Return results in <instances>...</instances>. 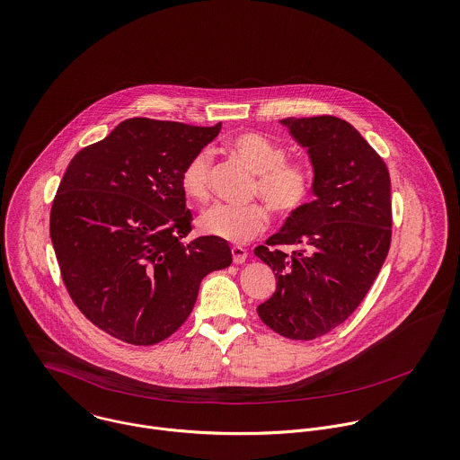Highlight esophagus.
<instances>
[{
    "label": "esophagus",
    "instance_id": "obj_1",
    "mask_svg": "<svg viewBox=\"0 0 460 460\" xmlns=\"http://www.w3.org/2000/svg\"><path fill=\"white\" fill-rule=\"evenodd\" d=\"M231 254H233V261L236 263V265H242V263H245V260H247V251L243 249V247H233L231 249Z\"/></svg>",
    "mask_w": 460,
    "mask_h": 460
}]
</instances>
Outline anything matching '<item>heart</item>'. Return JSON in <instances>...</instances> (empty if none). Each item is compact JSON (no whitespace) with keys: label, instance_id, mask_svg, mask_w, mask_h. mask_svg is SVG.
Masks as SVG:
<instances>
[{"label":"heart","instance_id":"obj_1","mask_svg":"<svg viewBox=\"0 0 460 460\" xmlns=\"http://www.w3.org/2000/svg\"><path fill=\"white\" fill-rule=\"evenodd\" d=\"M226 147L254 172L251 195L261 197L277 217H293L307 206L314 188L313 171L302 160L286 158L288 151L280 142L261 131H245L231 137ZM211 167L213 158L206 149L195 153L184 165L181 188L190 200L206 202L209 199ZM197 224L208 236L245 243L267 229L269 213L258 202L215 204L199 217Z\"/></svg>","mask_w":460,"mask_h":460}]
</instances>
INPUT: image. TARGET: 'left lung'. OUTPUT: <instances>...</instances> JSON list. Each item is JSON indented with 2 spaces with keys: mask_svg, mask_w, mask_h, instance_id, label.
<instances>
[{
  "mask_svg": "<svg viewBox=\"0 0 460 460\" xmlns=\"http://www.w3.org/2000/svg\"><path fill=\"white\" fill-rule=\"evenodd\" d=\"M282 124L309 151L316 199L254 249L277 280L258 314L277 334L307 341L341 325L378 276L391 245V180L347 120L320 115Z\"/></svg>",
  "mask_w": 460,
  "mask_h": 460,
  "instance_id": "left-lung-1",
  "label": "left lung"
}]
</instances>
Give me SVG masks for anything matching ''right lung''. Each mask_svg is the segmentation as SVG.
<instances>
[{"mask_svg":"<svg viewBox=\"0 0 460 460\" xmlns=\"http://www.w3.org/2000/svg\"><path fill=\"white\" fill-rule=\"evenodd\" d=\"M220 131L135 117L82 149L51 204L49 236L75 305L106 334L138 347L172 336L202 277L231 265L227 242L190 243L181 172Z\"/></svg>","mask_w":460,"mask_h":460,"instance_id":"obj_1","label":"right lung"}]
</instances>
